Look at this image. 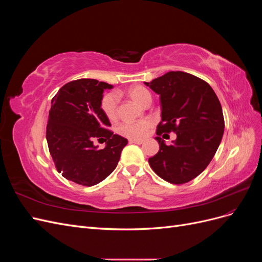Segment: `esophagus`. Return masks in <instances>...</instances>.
<instances>
[{
  "label": "esophagus",
  "instance_id": "obj_1",
  "mask_svg": "<svg viewBox=\"0 0 262 262\" xmlns=\"http://www.w3.org/2000/svg\"><path fill=\"white\" fill-rule=\"evenodd\" d=\"M129 142L131 144H142V143H143V141H142V140H129Z\"/></svg>",
  "mask_w": 262,
  "mask_h": 262
}]
</instances>
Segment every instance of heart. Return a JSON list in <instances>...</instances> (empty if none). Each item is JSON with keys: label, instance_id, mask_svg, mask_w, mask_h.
<instances>
[{"label": "heart", "instance_id": "b5f03b06", "mask_svg": "<svg viewBox=\"0 0 262 262\" xmlns=\"http://www.w3.org/2000/svg\"><path fill=\"white\" fill-rule=\"evenodd\" d=\"M128 95L139 105L144 107L149 105L150 101H152V96H150L149 92L145 87L140 85L131 86L128 90ZM118 95L114 92L105 94L100 101V108L102 113L112 121L116 120L118 117ZM150 125H152V123L147 120H142L138 122H123L118 126V132L125 138L137 140L145 136Z\"/></svg>", "mask_w": 262, "mask_h": 262}]
</instances>
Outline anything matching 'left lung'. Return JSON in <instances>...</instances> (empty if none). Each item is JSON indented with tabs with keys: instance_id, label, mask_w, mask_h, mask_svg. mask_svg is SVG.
Returning a JSON list of instances; mask_svg holds the SVG:
<instances>
[{
	"instance_id": "1",
	"label": "left lung",
	"mask_w": 262,
	"mask_h": 262,
	"mask_svg": "<svg viewBox=\"0 0 262 262\" xmlns=\"http://www.w3.org/2000/svg\"><path fill=\"white\" fill-rule=\"evenodd\" d=\"M144 84L160 95L162 121L156 134H177L170 145L155 138L160 150L148 158L149 166L170 184H186L207 168L221 143L225 124L220 100L207 82L181 71Z\"/></svg>"
}]
</instances>
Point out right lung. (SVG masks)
Instances as JSON below:
<instances>
[{"mask_svg":"<svg viewBox=\"0 0 262 262\" xmlns=\"http://www.w3.org/2000/svg\"><path fill=\"white\" fill-rule=\"evenodd\" d=\"M113 85L81 78L62 86L51 100L47 142L55 167L62 176L82 186H94L117 167L128 140L107 128L109 119L100 108L102 93ZM106 142L102 150L93 145Z\"/></svg>","mask_w":262,"mask_h":262,"instance_id":"add662e5","label":"right lung"}]
</instances>
